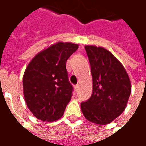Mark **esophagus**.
Wrapping results in <instances>:
<instances>
[{
  "label": "esophagus",
  "mask_w": 146,
  "mask_h": 146,
  "mask_svg": "<svg viewBox=\"0 0 146 146\" xmlns=\"http://www.w3.org/2000/svg\"><path fill=\"white\" fill-rule=\"evenodd\" d=\"M74 88H75V90L77 91V90H78V89H79V85H78V84L75 85V86H74Z\"/></svg>",
  "instance_id": "obj_1"
}]
</instances>
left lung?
I'll return each mask as SVG.
<instances>
[{
  "instance_id": "8db88e82",
  "label": "left lung",
  "mask_w": 146,
  "mask_h": 146,
  "mask_svg": "<svg viewBox=\"0 0 146 146\" xmlns=\"http://www.w3.org/2000/svg\"><path fill=\"white\" fill-rule=\"evenodd\" d=\"M90 64L93 90L90 98L81 103L88 121L106 125L125 110L131 93V83L125 67L111 52L102 47L86 45Z\"/></svg>"
}]
</instances>
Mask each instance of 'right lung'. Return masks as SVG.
Masks as SVG:
<instances>
[{
  "label": "right lung",
  "instance_id": "right-lung-1",
  "mask_svg": "<svg viewBox=\"0 0 146 146\" xmlns=\"http://www.w3.org/2000/svg\"><path fill=\"white\" fill-rule=\"evenodd\" d=\"M79 45L57 42L34 56L23 76L25 102L35 117L54 121L63 116L73 87L68 81L66 62Z\"/></svg>",
  "mask_w": 146,
  "mask_h": 146
}]
</instances>
